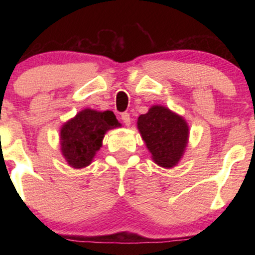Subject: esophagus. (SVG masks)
Wrapping results in <instances>:
<instances>
[{
  "label": "esophagus",
  "mask_w": 255,
  "mask_h": 255,
  "mask_svg": "<svg viewBox=\"0 0 255 255\" xmlns=\"http://www.w3.org/2000/svg\"><path fill=\"white\" fill-rule=\"evenodd\" d=\"M122 121L124 122V124L128 127V125L131 124V117H130V114L128 113H123L122 114Z\"/></svg>",
  "instance_id": "esophagus-1"
}]
</instances>
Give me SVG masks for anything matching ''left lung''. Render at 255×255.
<instances>
[{
    "instance_id": "8db88e82",
    "label": "left lung",
    "mask_w": 255,
    "mask_h": 255,
    "mask_svg": "<svg viewBox=\"0 0 255 255\" xmlns=\"http://www.w3.org/2000/svg\"><path fill=\"white\" fill-rule=\"evenodd\" d=\"M138 128L152 158L162 167L175 166L188 141V125L165 107L154 106L138 118Z\"/></svg>"
}]
</instances>
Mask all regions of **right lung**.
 Wrapping results in <instances>:
<instances>
[{"mask_svg":"<svg viewBox=\"0 0 255 255\" xmlns=\"http://www.w3.org/2000/svg\"><path fill=\"white\" fill-rule=\"evenodd\" d=\"M120 125L113 111L82 110L61 128V151L65 159L74 168L88 166L102 146L104 133Z\"/></svg>","mask_w":255,"mask_h":255,"instance_id":"add662e5","label":"right lung"}]
</instances>
